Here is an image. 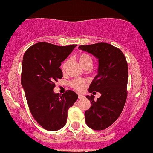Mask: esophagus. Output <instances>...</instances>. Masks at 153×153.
Listing matches in <instances>:
<instances>
[{"label":"esophagus","instance_id":"esophagus-1","mask_svg":"<svg viewBox=\"0 0 153 153\" xmlns=\"http://www.w3.org/2000/svg\"><path fill=\"white\" fill-rule=\"evenodd\" d=\"M83 97H84L83 95H81V94L79 95V99H82V98H83Z\"/></svg>","mask_w":153,"mask_h":153}]
</instances>
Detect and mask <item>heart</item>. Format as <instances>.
Returning a JSON list of instances; mask_svg holds the SVG:
<instances>
[{
	"instance_id": "heart-1",
	"label": "heart",
	"mask_w": 153,
	"mask_h": 153,
	"mask_svg": "<svg viewBox=\"0 0 153 153\" xmlns=\"http://www.w3.org/2000/svg\"><path fill=\"white\" fill-rule=\"evenodd\" d=\"M79 62L82 66H84L85 65L88 63L92 64L91 57H90L89 55H87L86 53H82L80 55L79 57ZM68 62H69L68 60H66V61L62 64V71H65V69L66 68L68 64ZM71 85L76 90L81 91V90L83 89L85 85V81L84 80H81V79H75L71 82Z\"/></svg>"
}]
</instances>
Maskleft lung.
Returning a JSON list of instances; mask_svg holds the SVG:
<instances>
[{
  "label": "left lung",
  "mask_w": 153,
  "mask_h": 153,
  "mask_svg": "<svg viewBox=\"0 0 153 153\" xmlns=\"http://www.w3.org/2000/svg\"><path fill=\"white\" fill-rule=\"evenodd\" d=\"M79 49L88 52L98 60L97 74L90 84V93L99 92L101 96H87L91 106L85 113L87 126L103 130L119 118L127 99L128 67L124 54L119 49L106 42L81 45Z\"/></svg>",
  "instance_id": "left-lung-1"
}]
</instances>
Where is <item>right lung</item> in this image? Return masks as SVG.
Segmentation results:
<instances>
[{"label":"right lung","mask_w":153,"mask_h":153,"mask_svg":"<svg viewBox=\"0 0 153 153\" xmlns=\"http://www.w3.org/2000/svg\"><path fill=\"white\" fill-rule=\"evenodd\" d=\"M76 47L41 42L24 55L21 83L27 103L34 119L48 131H57L65 126L68 111L78 99V95L71 90L61 96L53 91L55 81L63 76L59 68L62 62Z\"/></svg>","instance_id":"obj_1"}]
</instances>
